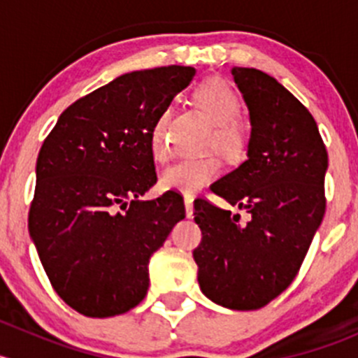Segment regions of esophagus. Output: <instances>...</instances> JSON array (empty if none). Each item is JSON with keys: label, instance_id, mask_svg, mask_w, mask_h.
Here are the masks:
<instances>
[{"label": "esophagus", "instance_id": "esophagus-1", "mask_svg": "<svg viewBox=\"0 0 358 358\" xmlns=\"http://www.w3.org/2000/svg\"><path fill=\"white\" fill-rule=\"evenodd\" d=\"M185 213L187 218L194 215V197L192 196H185Z\"/></svg>", "mask_w": 358, "mask_h": 358}]
</instances>
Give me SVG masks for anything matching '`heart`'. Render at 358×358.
Masks as SVG:
<instances>
[{"label": "heart", "instance_id": "b5f03b06", "mask_svg": "<svg viewBox=\"0 0 358 358\" xmlns=\"http://www.w3.org/2000/svg\"><path fill=\"white\" fill-rule=\"evenodd\" d=\"M194 103L197 106L209 124L213 126L211 143L227 161L239 162L246 157L249 135L246 126L237 121L241 112L239 96L222 79H206L192 92ZM168 112L161 110L150 128V150L156 159L166 156L164 128ZM222 173V161L216 156L199 159H183L169 166L161 175V187L175 192L196 194Z\"/></svg>", "mask_w": 358, "mask_h": 358}]
</instances>
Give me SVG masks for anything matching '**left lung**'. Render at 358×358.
Returning <instances> with one entry per match:
<instances>
[{
    "mask_svg": "<svg viewBox=\"0 0 358 358\" xmlns=\"http://www.w3.org/2000/svg\"><path fill=\"white\" fill-rule=\"evenodd\" d=\"M249 109L248 159L211 190L249 215L194 201L201 291L230 310H258L294 280L326 213L327 150L308 109L275 78L234 67Z\"/></svg>",
    "mask_w": 358,
    "mask_h": 358,
    "instance_id": "8db88e82",
    "label": "left lung"
}]
</instances>
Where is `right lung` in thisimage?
Wrapping results in <instances>:
<instances>
[{"instance_id": "add662e5", "label": "right lung", "mask_w": 358, "mask_h": 358, "mask_svg": "<svg viewBox=\"0 0 358 358\" xmlns=\"http://www.w3.org/2000/svg\"><path fill=\"white\" fill-rule=\"evenodd\" d=\"M194 67L122 74L60 114L36 162L29 234L57 294L86 317L135 308L149 259L185 218L180 194L140 201L157 182L150 128Z\"/></svg>"}]
</instances>
